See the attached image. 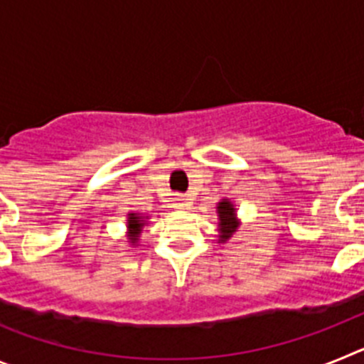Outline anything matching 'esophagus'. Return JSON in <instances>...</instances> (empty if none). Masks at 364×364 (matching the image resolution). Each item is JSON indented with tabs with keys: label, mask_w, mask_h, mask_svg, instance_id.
<instances>
[{
	"label": "esophagus",
	"mask_w": 364,
	"mask_h": 364,
	"mask_svg": "<svg viewBox=\"0 0 364 364\" xmlns=\"http://www.w3.org/2000/svg\"><path fill=\"white\" fill-rule=\"evenodd\" d=\"M186 205H188V200H186L184 197H176L175 198V208H178V210H184Z\"/></svg>",
	"instance_id": "1"
}]
</instances>
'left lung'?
Wrapping results in <instances>:
<instances>
[{"instance_id":"1","label":"left lung","mask_w":364,"mask_h":364,"mask_svg":"<svg viewBox=\"0 0 364 364\" xmlns=\"http://www.w3.org/2000/svg\"><path fill=\"white\" fill-rule=\"evenodd\" d=\"M218 213V228H220V242H226L230 237H233V233L239 228V220H237V213H235V205L231 204L228 198H222L217 205Z\"/></svg>"}]
</instances>
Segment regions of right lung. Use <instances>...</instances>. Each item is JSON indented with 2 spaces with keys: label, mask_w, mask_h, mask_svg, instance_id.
Returning a JSON list of instances; mask_svg holds the SVG:
<instances>
[{
  "label": "right lung",
  "mask_w": 364,
  "mask_h": 364,
  "mask_svg": "<svg viewBox=\"0 0 364 364\" xmlns=\"http://www.w3.org/2000/svg\"><path fill=\"white\" fill-rule=\"evenodd\" d=\"M144 224H146V220H142V217H138L136 213L127 215V230H129V239L133 244H136L138 235L142 231Z\"/></svg>",
  "instance_id": "obj_1"
}]
</instances>
